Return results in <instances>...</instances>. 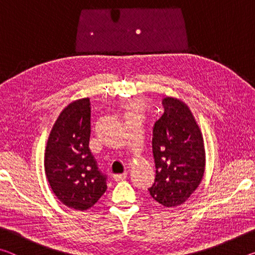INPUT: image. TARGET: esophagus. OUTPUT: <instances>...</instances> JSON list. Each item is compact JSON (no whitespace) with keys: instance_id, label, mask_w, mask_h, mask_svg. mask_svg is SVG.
I'll use <instances>...</instances> for the list:
<instances>
[{"instance_id":"34e87169","label":"esophagus","mask_w":255,"mask_h":255,"mask_svg":"<svg viewBox=\"0 0 255 255\" xmlns=\"http://www.w3.org/2000/svg\"><path fill=\"white\" fill-rule=\"evenodd\" d=\"M127 172H124L123 174H115L114 175V180L116 181V182H118V181H123L127 178Z\"/></svg>"}]
</instances>
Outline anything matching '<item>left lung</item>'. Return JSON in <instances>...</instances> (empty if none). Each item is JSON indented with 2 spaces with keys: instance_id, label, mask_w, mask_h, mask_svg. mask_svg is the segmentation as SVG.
<instances>
[{
  "instance_id": "obj_1",
  "label": "left lung",
  "mask_w": 255,
  "mask_h": 255,
  "mask_svg": "<svg viewBox=\"0 0 255 255\" xmlns=\"http://www.w3.org/2000/svg\"><path fill=\"white\" fill-rule=\"evenodd\" d=\"M164 114L153 128L155 182L148 191L164 207L182 205L199 187L206 153L200 128L189 107L179 99H163Z\"/></svg>"
}]
</instances>
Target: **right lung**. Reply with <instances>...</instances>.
<instances>
[{
	"label": "right lung",
	"mask_w": 255,
	"mask_h": 255,
	"mask_svg": "<svg viewBox=\"0 0 255 255\" xmlns=\"http://www.w3.org/2000/svg\"><path fill=\"white\" fill-rule=\"evenodd\" d=\"M89 98L73 101L58 116L47 140L45 173L63 205L86 210L107 190V176L89 148L91 135Z\"/></svg>",
	"instance_id": "add662e5"
}]
</instances>
